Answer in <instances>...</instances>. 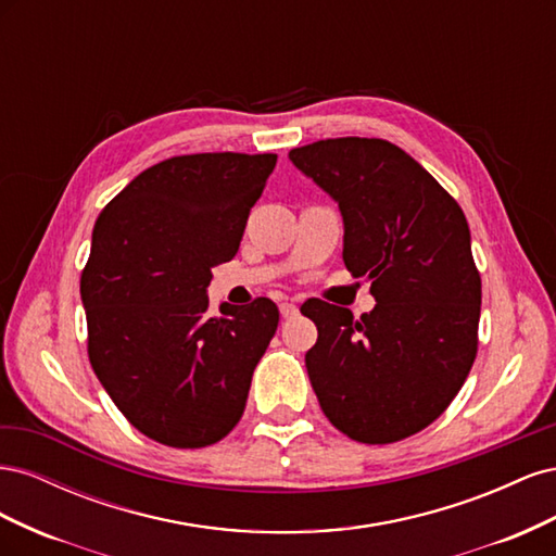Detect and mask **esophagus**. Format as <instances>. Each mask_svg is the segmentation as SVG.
I'll use <instances>...</instances> for the list:
<instances>
[{"mask_svg":"<svg viewBox=\"0 0 556 556\" xmlns=\"http://www.w3.org/2000/svg\"><path fill=\"white\" fill-rule=\"evenodd\" d=\"M296 313H299L296 304H292V301H282V304H280V315H282L285 319L296 317Z\"/></svg>","mask_w":556,"mask_h":556,"instance_id":"esophagus-1","label":"esophagus"}]
</instances>
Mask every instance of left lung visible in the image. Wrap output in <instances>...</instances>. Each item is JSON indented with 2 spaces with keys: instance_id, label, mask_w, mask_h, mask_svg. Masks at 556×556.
Instances as JSON below:
<instances>
[{
  "instance_id": "left-lung-1",
  "label": "left lung",
  "mask_w": 556,
  "mask_h": 556,
  "mask_svg": "<svg viewBox=\"0 0 556 556\" xmlns=\"http://www.w3.org/2000/svg\"><path fill=\"white\" fill-rule=\"evenodd\" d=\"M290 160L339 201L343 262L376 299L359 319L325 301L308 306L319 408L352 441L408 439L445 413L476 362L482 282L466 215L390 141H315Z\"/></svg>"
}]
</instances>
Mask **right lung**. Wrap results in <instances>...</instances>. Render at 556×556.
I'll use <instances>...</instances> for the list:
<instances>
[{"label":"right lung","mask_w":556,"mask_h":556,"mask_svg":"<svg viewBox=\"0 0 556 556\" xmlns=\"http://www.w3.org/2000/svg\"><path fill=\"white\" fill-rule=\"evenodd\" d=\"M278 155L199 153L141 172L99 213L80 276L88 355L129 422L206 447L237 427L278 329L271 299L208 315L211 268L241 245Z\"/></svg>","instance_id":"1"}]
</instances>
